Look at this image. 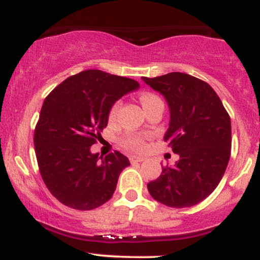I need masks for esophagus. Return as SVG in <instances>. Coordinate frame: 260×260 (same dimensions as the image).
<instances>
[{
  "label": "esophagus",
  "instance_id": "1",
  "mask_svg": "<svg viewBox=\"0 0 260 260\" xmlns=\"http://www.w3.org/2000/svg\"><path fill=\"white\" fill-rule=\"evenodd\" d=\"M144 160H145L144 156H136V155H131L129 156L131 162H142V161Z\"/></svg>",
  "mask_w": 260,
  "mask_h": 260
}]
</instances>
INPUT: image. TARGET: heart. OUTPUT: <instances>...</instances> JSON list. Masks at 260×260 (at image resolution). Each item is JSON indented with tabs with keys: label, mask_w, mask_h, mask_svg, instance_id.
I'll list each match as a JSON object with an SVG mask.
<instances>
[{
	"label": "heart",
	"mask_w": 260,
	"mask_h": 260,
	"mask_svg": "<svg viewBox=\"0 0 260 260\" xmlns=\"http://www.w3.org/2000/svg\"><path fill=\"white\" fill-rule=\"evenodd\" d=\"M140 103L144 109H147L151 105V104L156 103V101H161V99L157 95L153 94V92H144V94L140 95ZM118 109H120V101H117L116 104H113V106L110 110V120H113L117 115ZM122 144H123L124 148H127L128 150L132 151H142L144 150L145 148V139L144 137L140 136V134H134V133H128L127 136L123 137L122 139Z\"/></svg>",
	"instance_id": "1"
}]
</instances>
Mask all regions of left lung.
<instances>
[{
	"label": "left lung",
	"mask_w": 260,
	"mask_h": 260,
	"mask_svg": "<svg viewBox=\"0 0 260 260\" xmlns=\"http://www.w3.org/2000/svg\"><path fill=\"white\" fill-rule=\"evenodd\" d=\"M145 84L164 95L170 123L164 140L180 159L165 166L148 190L171 208L204 201L221 181L231 155V120L208 83L181 72L147 78Z\"/></svg>",
	"instance_id": "8db88e82"
}]
</instances>
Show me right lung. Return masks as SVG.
<instances>
[{"label":"right lung","mask_w":260,"mask_h":260,"mask_svg":"<svg viewBox=\"0 0 260 260\" xmlns=\"http://www.w3.org/2000/svg\"><path fill=\"white\" fill-rule=\"evenodd\" d=\"M139 88L126 77L83 71L56 86L45 99L34 132L41 177L57 201L91 210L111 198L128 157L115 151L92 154L113 104Z\"/></svg>","instance_id":"add662e5"}]
</instances>
